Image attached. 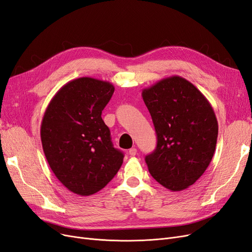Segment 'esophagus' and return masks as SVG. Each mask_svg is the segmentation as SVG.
I'll list each match as a JSON object with an SVG mask.
<instances>
[{
  "label": "esophagus",
  "mask_w": 252,
  "mask_h": 252,
  "mask_svg": "<svg viewBox=\"0 0 252 252\" xmlns=\"http://www.w3.org/2000/svg\"><path fill=\"white\" fill-rule=\"evenodd\" d=\"M128 153H129L130 156H135L136 153H137V150L135 148H131V149H129Z\"/></svg>",
  "instance_id": "esophagus-1"
}]
</instances>
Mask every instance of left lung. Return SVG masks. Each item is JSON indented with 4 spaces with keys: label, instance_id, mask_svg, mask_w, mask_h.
I'll list each match as a JSON object with an SVG mask.
<instances>
[{
    "label": "left lung",
    "instance_id": "8db88e82",
    "mask_svg": "<svg viewBox=\"0 0 252 252\" xmlns=\"http://www.w3.org/2000/svg\"><path fill=\"white\" fill-rule=\"evenodd\" d=\"M142 97L158 134V145L146 156L151 176L179 192L201 177L209 167L218 137V121L204 94L179 76L144 89Z\"/></svg>",
    "mask_w": 252,
    "mask_h": 252
}]
</instances>
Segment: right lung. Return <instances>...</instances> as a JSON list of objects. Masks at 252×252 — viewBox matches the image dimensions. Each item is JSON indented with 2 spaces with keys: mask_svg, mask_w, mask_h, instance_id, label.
<instances>
[{
  "mask_svg": "<svg viewBox=\"0 0 252 252\" xmlns=\"http://www.w3.org/2000/svg\"><path fill=\"white\" fill-rule=\"evenodd\" d=\"M114 92L108 81L77 78L55 94L43 115V153L58 180L77 195L99 192L123 163L101 117Z\"/></svg>",
  "mask_w": 252,
  "mask_h": 252,
  "instance_id": "1",
  "label": "right lung"
}]
</instances>
